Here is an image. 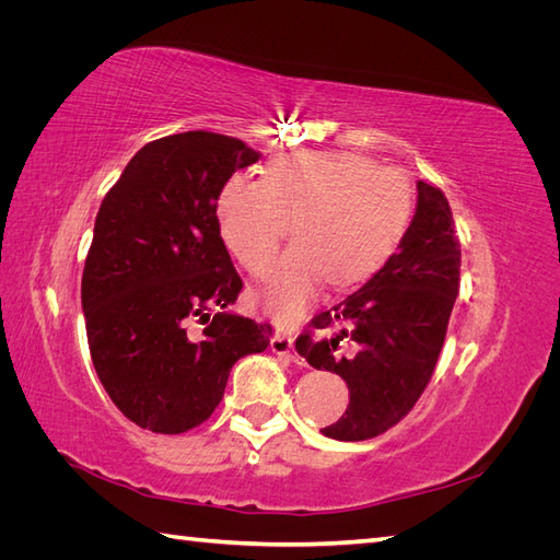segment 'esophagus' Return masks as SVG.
I'll use <instances>...</instances> for the list:
<instances>
[{
	"mask_svg": "<svg viewBox=\"0 0 560 560\" xmlns=\"http://www.w3.org/2000/svg\"><path fill=\"white\" fill-rule=\"evenodd\" d=\"M270 350H273L278 358H282V360H287V362H296V364H301V358L296 354V350H294V341H292V336H287V334H276L273 338H270Z\"/></svg>",
	"mask_w": 560,
	"mask_h": 560,
	"instance_id": "esophagus-1",
	"label": "esophagus"
}]
</instances>
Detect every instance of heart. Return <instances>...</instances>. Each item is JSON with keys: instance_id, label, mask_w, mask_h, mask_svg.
<instances>
[{"instance_id": "b5f03b06", "label": "heart", "mask_w": 560, "mask_h": 560, "mask_svg": "<svg viewBox=\"0 0 560 560\" xmlns=\"http://www.w3.org/2000/svg\"><path fill=\"white\" fill-rule=\"evenodd\" d=\"M413 214L411 184L395 167L352 151H296L270 161L261 179L229 175L214 198L219 235L252 276H268L282 241L287 252L261 294L280 325L308 313L322 280L346 290L393 257Z\"/></svg>"}]
</instances>
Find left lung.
<instances>
[{
    "mask_svg": "<svg viewBox=\"0 0 560 560\" xmlns=\"http://www.w3.org/2000/svg\"><path fill=\"white\" fill-rule=\"evenodd\" d=\"M460 290V243L442 189L418 182V206L393 257L362 290L311 319L301 358L348 383L341 420L322 430L338 442L378 436L413 409L442 352Z\"/></svg>",
    "mask_w": 560,
    "mask_h": 560,
    "instance_id": "8db88e82",
    "label": "left lung"
}]
</instances>
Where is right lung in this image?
Wrapping results in <instances>:
<instances>
[{
    "instance_id": "add662e5",
    "label": "right lung",
    "mask_w": 560,
    "mask_h": 560,
    "mask_svg": "<svg viewBox=\"0 0 560 560\" xmlns=\"http://www.w3.org/2000/svg\"><path fill=\"white\" fill-rule=\"evenodd\" d=\"M259 156L229 135H167L130 159L100 206L81 278L91 360L118 411L144 430L206 422L231 366L270 346V325L224 311L243 280L214 217L219 186Z\"/></svg>"
}]
</instances>
